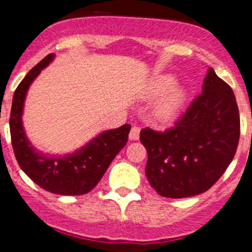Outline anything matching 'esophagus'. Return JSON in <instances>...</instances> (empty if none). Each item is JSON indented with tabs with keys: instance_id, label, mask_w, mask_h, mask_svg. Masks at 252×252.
<instances>
[{
	"instance_id": "1",
	"label": "esophagus",
	"mask_w": 252,
	"mask_h": 252,
	"mask_svg": "<svg viewBox=\"0 0 252 252\" xmlns=\"http://www.w3.org/2000/svg\"><path fill=\"white\" fill-rule=\"evenodd\" d=\"M139 134H140V128H139V126H131L130 133H129V139L138 140V139H139Z\"/></svg>"
}]
</instances>
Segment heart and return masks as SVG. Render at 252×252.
Listing matches in <instances>:
<instances>
[{
  "mask_svg": "<svg viewBox=\"0 0 252 252\" xmlns=\"http://www.w3.org/2000/svg\"><path fill=\"white\" fill-rule=\"evenodd\" d=\"M173 84L174 79L171 75H162L154 79L147 89V95L149 98H157L167 92L153 109L154 117L163 123L173 122L180 115L186 101L185 89L181 87L172 88Z\"/></svg>",
  "mask_w": 252,
  "mask_h": 252,
  "instance_id": "1",
  "label": "heart"
}]
</instances>
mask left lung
<instances>
[{"instance_id":"obj_1","label":"left lung","mask_w":252,"mask_h":252,"mask_svg":"<svg viewBox=\"0 0 252 252\" xmlns=\"http://www.w3.org/2000/svg\"><path fill=\"white\" fill-rule=\"evenodd\" d=\"M240 114L227 83L210 67L202 93L164 131L144 128L146 174L158 194L185 198L208 191L225 173L236 153Z\"/></svg>"}]
</instances>
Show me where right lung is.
<instances>
[{"mask_svg": "<svg viewBox=\"0 0 252 252\" xmlns=\"http://www.w3.org/2000/svg\"><path fill=\"white\" fill-rule=\"evenodd\" d=\"M53 59L54 54H49L33 66L13 94L10 115L13 153L22 171L46 191L64 196L85 194L98 185L115 156L126 147L130 126L124 124L117 129L103 131L75 153L63 157L36 151L22 126L24 101L31 83Z\"/></svg>", "mask_w": 252, "mask_h": 252, "instance_id": "obj_1", "label": "right lung"}]
</instances>
